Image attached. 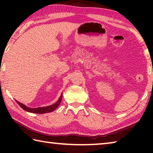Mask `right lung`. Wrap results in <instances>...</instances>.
Segmentation results:
<instances>
[{
  "label": "right lung",
  "mask_w": 153,
  "mask_h": 153,
  "mask_svg": "<svg viewBox=\"0 0 153 153\" xmlns=\"http://www.w3.org/2000/svg\"><path fill=\"white\" fill-rule=\"evenodd\" d=\"M62 97H63V94L61 93L60 98H59V100L55 103H54V104L51 105L47 106V107H37V108H30V107H27V106L25 105L24 104H22V103H21L19 101H17V100H16V102H17V104L19 105L20 107H22L23 109L25 110V111H27V112L32 113L43 114V113H50V112H52V111H55L56 108L59 107V105H60L61 100H62Z\"/></svg>",
  "instance_id": "1"
}]
</instances>
